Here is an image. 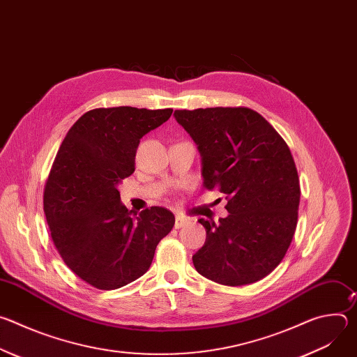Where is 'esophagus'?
Masks as SVG:
<instances>
[{"mask_svg": "<svg viewBox=\"0 0 357 357\" xmlns=\"http://www.w3.org/2000/svg\"><path fill=\"white\" fill-rule=\"evenodd\" d=\"M188 223H189V220L186 218H183V216H176L175 218V229H181V227H183Z\"/></svg>", "mask_w": 357, "mask_h": 357, "instance_id": "esophagus-1", "label": "esophagus"}]
</instances>
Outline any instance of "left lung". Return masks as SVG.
Wrapping results in <instances>:
<instances>
[{"label":"left lung","mask_w":357,"mask_h":357,"mask_svg":"<svg viewBox=\"0 0 357 357\" xmlns=\"http://www.w3.org/2000/svg\"><path fill=\"white\" fill-rule=\"evenodd\" d=\"M174 116L197 144L203 186L227 199L219 225L199 219L206 241L192 257L196 271L229 287L260 281L282 261L296 229L301 188L289 146L248 107Z\"/></svg>","instance_id":"8db88e82"}]
</instances>
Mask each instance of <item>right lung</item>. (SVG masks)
Segmentation results:
<instances>
[{
  "mask_svg": "<svg viewBox=\"0 0 357 357\" xmlns=\"http://www.w3.org/2000/svg\"><path fill=\"white\" fill-rule=\"evenodd\" d=\"M172 109H93L68 131L43 190V212L65 264L97 289H117L144 275L174 227L160 206L138 216L121 205L119 183L135 167L139 139Z\"/></svg>",
  "mask_w": 357,
  "mask_h": 357,
  "instance_id": "1",
  "label": "right lung"
}]
</instances>
